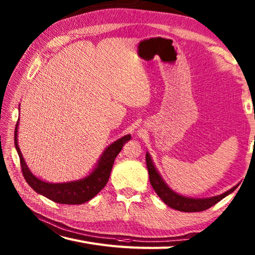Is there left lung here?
<instances>
[{"label":"left lung","instance_id":"obj_1","mask_svg":"<svg viewBox=\"0 0 255 255\" xmlns=\"http://www.w3.org/2000/svg\"><path fill=\"white\" fill-rule=\"evenodd\" d=\"M145 162H147V167L149 172V180L151 185H152L155 193L158 196L162 199V202L166 204L169 207L184 211V213H196V211H203L210 208L220 202L221 199L228 196L229 194L235 192V189L238 187L234 186L223 194L217 195V196L207 197V198H193L187 197L184 195L178 194L173 191V189L167 185L165 181L162 178L159 171L156 170L155 165L153 164V161L151 159V155L149 152L145 153Z\"/></svg>","mask_w":255,"mask_h":255}]
</instances>
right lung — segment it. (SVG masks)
<instances>
[{
  "label": "right lung",
  "instance_id": "add662e5",
  "mask_svg": "<svg viewBox=\"0 0 255 255\" xmlns=\"http://www.w3.org/2000/svg\"><path fill=\"white\" fill-rule=\"evenodd\" d=\"M18 122L15 127L14 142L16 151H17L19 156L21 172H23L25 180L35 192L59 204L80 205L89 202L90 199L96 196L108 182L115 158L122 151L124 144L131 139L130 134H126V136L117 139L116 141L108 145L103 151L94 169L90 172V174L83 178L63 183H49L42 181L39 177L32 174L29 167L27 166L18 145Z\"/></svg>",
  "mask_w": 255,
  "mask_h": 255
}]
</instances>
